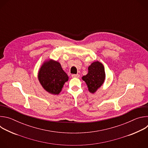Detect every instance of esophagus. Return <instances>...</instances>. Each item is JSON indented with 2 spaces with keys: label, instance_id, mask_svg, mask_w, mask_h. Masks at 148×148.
<instances>
[{
  "label": "esophagus",
  "instance_id": "esophagus-1",
  "mask_svg": "<svg viewBox=\"0 0 148 148\" xmlns=\"http://www.w3.org/2000/svg\"><path fill=\"white\" fill-rule=\"evenodd\" d=\"M71 77L73 78H79V74H72Z\"/></svg>",
  "mask_w": 148,
  "mask_h": 148
}]
</instances>
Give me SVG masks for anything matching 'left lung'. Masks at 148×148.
<instances>
[{
    "instance_id": "8db88e82",
    "label": "left lung",
    "mask_w": 148,
    "mask_h": 148,
    "mask_svg": "<svg viewBox=\"0 0 148 148\" xmlns=\"http://www.w3.org/2000/svg\"><path fill=\"white\" fill-rule=\"evenodd\" d=\"M105 78L104 67L99 61L93 62L88 67V73L82 77L86 82L88 91L94 94L102 85Z\"/></svg>"
}]
</instances>
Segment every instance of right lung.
I'll use <instances>...</instances> for the list:
<instances>
[{
	"mask_svg": "<svg viewBox=\"0 0 148 148\" xmlns=\"http://www.w3.org/2000/svg\"><path fill=\"white\" fill-rule=\"evenodd\" d=\"M38 79L46 91L58 95L68 81L69 77L58 62L50 60L45 61L40 67Z\"/></svg>",
	"mask_w": 148,
	"mask_h": 148,
	"instance_id": "obj_1",
	"label": "right lung"
}]
</instances>
